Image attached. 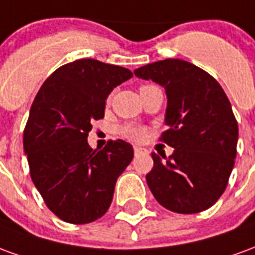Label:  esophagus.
<instances>
[{
    "instance_id": "34e87169",
    "label": "esophagus",
    "mask_w": 255,
    "mask_h": 255,
    "mask_svg": "<svg viewBox=\"0 0 255 255\" xmlns=\"http://www.w3.org/2000/svg\"><path fill=\"white\" fill-rule=\"evenodd\" d=\"M133 151H135V154H139V153H142L143 149L142 147H139V146H133Z\"/></svg>"
}]
</instances>
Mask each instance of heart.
I'll list each match as a JSON object with an SVG mask.
<instances>
[{
	"instance_id": "1",
	"label": "heart",
	"mask_w": 255,
	"mask_h": 255,
	"mask_svg": "<svg viewBox=\"0 0 255 255\" xmlns=\"http://www.w3.org/2000/svg\"><path fill=\"white\" fill-rule=\"evenodd\" d=\"M123 136H126L128 139H132V140H140L143 138L144 131L140 127H136V126H124L120 129Z\"/></svg>"
}]
</instances>
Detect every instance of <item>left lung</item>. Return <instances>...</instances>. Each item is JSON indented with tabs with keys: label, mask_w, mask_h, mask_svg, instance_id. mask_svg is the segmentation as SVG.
<instances>
[{
	"label": "left lung",
	"mask_w": 255,
	"mask_h": 255,
	"mask_svg": "<svg viewBox=\"0 0 255 255\" xmlns=\"http://www.w3.org/2000/svg\"><path fill=\"white\" fill-rule=\"evenodd\" d=\"M165 90V132L173 147L166 158L151 153L146 175L160 205L175 213H199L224 192L235 164L238 123L224 90L208 72L187 61L168 58L133 71Z\"/></svg>",
	"instance_id": "left-lung-1"
}]
</instances>
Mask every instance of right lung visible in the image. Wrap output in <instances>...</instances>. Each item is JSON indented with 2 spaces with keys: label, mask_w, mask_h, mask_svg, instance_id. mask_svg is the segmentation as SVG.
<instances>
[{
  "label": "right lung",
  "mask_w": 255,
  "mask_h": 255,
  "mask_svg": "<svg viewBox=\"0 0 255 255\" xmlns=\"http://www.w3.org/2000/svg\"><path fill=\"white\" fill-rule=\"evenodd\" d=\"M131 78L127 68L82 58L54 71L32 102L23 138L31 179L63 221L87 224L102 217L117 177L132 161V146L122 139L102 150L87 143L108 95Z\"/></svg>",
  "instance_id": "add662e5"
}]
</instances>
